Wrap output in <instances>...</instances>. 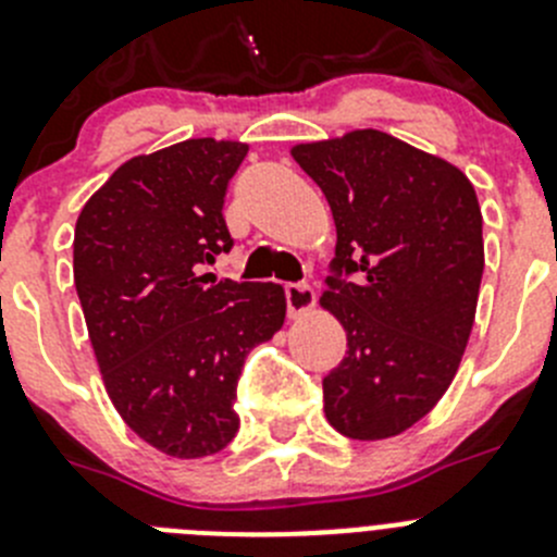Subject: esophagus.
Returning <instances> with one entry per match:
<instances>
[{"label":"esophagus","mask_w":557,"mask_h":557,"mask_svg":"<svg viewBox=\"0 0 557 557\" xmlns=\"http://www.w3.org/2000/svg\"><path fill=\"white\" fill-rule=\"evenodd\" d=\"M314 309V289L309 284H287V312L298 320Z\"/></svg>","instance_id":"1"}]
</instances>
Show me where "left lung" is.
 <instances>
[{
    "mask_svg": "<svg viewBox=\"0 0 557 557\" xmlns=\"http://www.w3.org/2000/svg\"><path fill=\"white\" fill-rule=\"evenodd\" d=\"M336 226L334 270L320 306L348 336L323 379L325 417L342 436L379 442L420 422L456 379L475 325L483 215L453 162L379 129L298 143Z\"/></svg>",
    "mask_w": 557,
    "mask_h": 557,
    "instance_id": "8db88e82",
    "label": "left lung"
}]
</instances>
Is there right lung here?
<instances>
[{
    "label": "right lung",
    "mask_w": 557,
    "mask_h": 557,
    "mask_svg": "<svg viewBox=\"0 0 557 557\" xmlns=\"http://www.w3.org/2000/svg\"><path fill=\"white\" fill-rule=\"evenodd\" d=\"M248 143L193 137L115 168L76 218L74 284L121 420L160 453L203 458L237 436L245 356L287 318L282 284L218 282L223 198Z\"/></svg>",
    "instance_id": "1"
}]
</instances>
